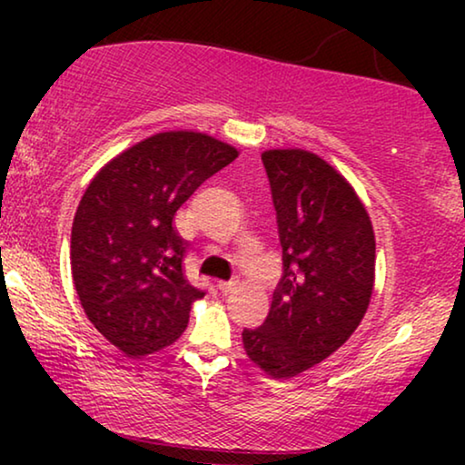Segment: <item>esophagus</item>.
Returning <instances> with one entry per match:
<instances>
[{"mask_svg": "<svg viewBox=\"0 0 465 465\" xmlns=\"http://www.w3.org/2000/svg\"><path fill=\"white\" fill-rule=\"evenodd\" d=\"M239 282H220L218 283V290L222 292V294H231V292L237 290Z\"/></svg>", "mask_w": 465, "mask_h": 465, "instance_id": "obj_1", "label": "esophagus"}]
</instances>
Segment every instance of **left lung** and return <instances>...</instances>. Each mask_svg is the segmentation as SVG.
I'll return each instance as SVG.
<instances>
[{
    "label": "left lung",
    "mask_w": 465,
    "mask_h": 465,
    "mask_svg": "<svg viewBox=\"0 0 465 465\" xmlns=\"http://www.w3.org/2000/svg\"><path fill=\"white\" fill-rule=\"evenodd\" d=\"M283 250L271 311L243 330L253 364L296 377L332 355L360 326L374 285V232L366 207L339 171L307 150H266Z\"/></svg>",
    "instance_id": "1"
}]
</instances>
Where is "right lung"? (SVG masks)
<instances>
[{"mask_svg": "<svg viewBox=\"0 0 465 465\" xmlns=\"http://www.w3.org/2000/svg\"><path fill=\"white\" fill-rule=\"evenodd\" d=\"M239 152L205 133L167 131L112 158L82 196L72 275L82 309L131 358L180 339L205 292L183 275L188 241L175 212Z\"/></svg>", "mask_w": 465, "mask_h": 465, "instance_id": "1", "label": "right lung"}]
</instances>
